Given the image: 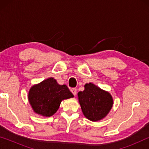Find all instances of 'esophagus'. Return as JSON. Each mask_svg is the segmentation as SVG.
<instances>
[{"label": "esophagus", "mask_w": 149, "mask_h": 149, "mask_svg": "<svg viewBox=\"0 0 149 149\" xmlns=\"http://www.w3.org/2000/svg\"><path fill=\"white\" fill-rule=\"evenodd\" d=\"M71 92L73 93V95L75 96L77 94V89H75V88H72V89H71Z\"/></svg>", "instance_id": "34e87169"}]
</instances>
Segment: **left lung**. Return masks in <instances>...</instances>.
<instances>
[{
  "label": "left lung",
  "instance_id": "obj_1",
  "mask_svg": "<svg viewBox=\"0 0 149 149\" xmlns=\"http://www.w3.org/2000/svg\"><path fill=\"white\" fill-rule=\"evenodd\" d=\"M84 87V91L77 93L83 114L92 122L102 120L110 112L114 104L112 95L92 83L86 84Z\"/></svg>",
  "mask_w": 149,
  "mask_h": 149
}]
</instances>
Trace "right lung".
Masks as SVG:
<instances>
[{
  "label": "right lung",
  "mask_w": 149,
  "mask_h": 149,
  "mask_svg": "<svg viewBox=\"0 0 149 149\" xmlns=\"http://www.w3.org/2000/svg\"><path fill=\"white\" fill-rule=\"evenodd\" d=\"M74 97L65 85H59L53 77L33 85L28 93V100L35 113L50 117L57 112L60 103Z\"/></svg>",
  "instance_id": "add662e5"
}]
</instances>
